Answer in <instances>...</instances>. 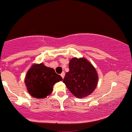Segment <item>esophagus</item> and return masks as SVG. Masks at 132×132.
Masks as SVG:
<instances>
[{
    "mask_svg": "<svg viewBox=\"0 0 132 132\" xmlns=\"http://www.w3.org/2000/svg\"><path fill=\"white\" fill-rule=\"evenodd\" d=\"M64 75H65V73H64V72H62V73H61V76L62 78H64Z\"/></svg>",
    "mask_w": 132,
    "mask_h": 132,
    "instance_id": "34e87169",
    "label": "esophagus"
}]
</instances>
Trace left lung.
<instances>
[{
    "instance_id": "obj_1",
    "label": "left lung",
    "mask_w": 132,
    "mask_h": 132,
    "mask_svg": "<svg viewBox=\"0 0 132 132\" xmlns=\"http://www.w3.org/2000/svg\"><path fill=\"white\" fill-rule=\"evenodd\" d=\"M69 69L63 80L69 90L78 98L91 94L98 83V74L93 65L84 57H73L69 63Z\"/></svg>"
}]
</instances>
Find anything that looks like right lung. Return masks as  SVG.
Wrapping results in <instances>:
<instances>
[{
    "label": "right lung",
    "instance_id": "right-lung-1",
    "mask_svg": "<svg viewBox=\"0 0 132 132\" xmlns=\"http://www.w3.org/2000/svg\"><path fill=\"white\" fill-rule=\"evenodd\" d=\"M62 80V77L53 68L40 63L34 64L28 71L24 83L28 92L33 97L43 99L52 92L55 83Z\"/></svg>",
    "mask_w": 132,
    "mask_h": 132
}]
</instances>
